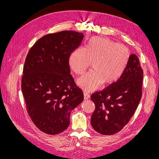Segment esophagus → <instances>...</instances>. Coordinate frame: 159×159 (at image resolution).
<instances>
[{
	"mask_svg": "<svg viewBox=\"0 0 159 159\" xmlns=\"http://www.w3.org/2000/svg\"><path fill=\"white\" fill-rule=\"evenodd\" d=\"M84 99H88L89 98V94L87 91H84Z\"/></svg>",
	"mask_w": 159,
	"mask_h": 159,
	"instance_id": "obj_1",
	"label": "esophagus"
}]
</instances>
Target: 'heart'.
I'll return each instance as SVG.
<instances>
[{
  "label": "heart",
  "instance_id": "b5f03b06",
  "mask_svg": "<svg viewBox=\"0 0 159 159\" xmlns=\"http://www.w3.org/2000/svg\"><path fill=\"white\" fill-rule=\"evenodd\" d=\"M130 58L128 48L107 38H91L85 48H79L69 57L70 68L77 75H82L91 63L92 70L79 80L80 87L86 91L98 89L103 82L117 80L125 70Z\"/></svg>",
  "mask_w": 159,
  "mask_h": 159
}]
</instances>
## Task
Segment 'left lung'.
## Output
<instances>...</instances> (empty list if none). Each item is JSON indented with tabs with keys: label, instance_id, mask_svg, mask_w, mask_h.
Segmentation results:
<instances>
[{
	"label": "left lung",
	"instance_id": "obj_1",
	"mask_svg": "<svg viewBox=\"0 0 159 159\" xmlns=\"http://www.w3.org/2000/svg\"><path fill=\"white\" fill-rule=\"evenodd\" d=\"M143 79L140 61L135 54H131L119 79L91 95L95 106L91 118L95 131L111 135L126 125L141 101Z\"/></svg>",
	"mask_w": 159,
	"mask_h": 159
}]
</instances>
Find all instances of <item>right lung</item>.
Returning <instances> with one entry per match:
<instances>
[{
	"mask_svg": "<svg viewBox=\"0 0 159 159\" xmlns=\"http://www.w3.org/2000/svg\"><path fill=\"white\" fill-rule=\"evenodd\" d=\"M84 34L64 30L40 38L30 49L23 68L21 88L27 112L41 131L63 132L71 111L83 102V91L70 74L69 57Z\"/></svg>",
	"mask_w": 159,
	"mask_h": 159,
	"instance_id": "add662e5",
	"label": "right lung"
}]
</instances>
